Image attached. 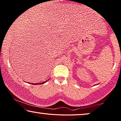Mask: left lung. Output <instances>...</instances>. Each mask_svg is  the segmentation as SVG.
Segmentation results:
<instances>
[{
    "instance_id": "obj_1",
    "label": "left lung",
    "mask_w": 121,
    "mask_h": 121,
    "mask_svg": "<svg viewBox=\"0 0 121 121\" xmlns=\"http://www.w3.org/2000/svg\"><path fill=\"white\" fill-rule=\"evenodd\" d=\"M96 85H98V84H96ZM96 85H95V86H96Z\"/></svg>"
}]
</instances>
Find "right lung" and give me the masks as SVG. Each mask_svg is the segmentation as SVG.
I'll list each match as a JSON object with an SVG mask.
<instances>
[{"mask_svg": "<svg viewBox=\"0 0 121 121\" xmlns=\"http://www.w3.org/2000/svg\"><path fill=\"white\" fill-rule=\"evenodd\" d=\"M49 80V79L48 80H47V81H44V82H42L41 83H29L30 84H33V85H37V84H44V83L47 82V81H48ZM27 83H28V82H27Z\"/></svg>", "mask_w": 121, "mask_h": 121, "instance_id": "add662e5", "label": "right lung"}]
</instances>
